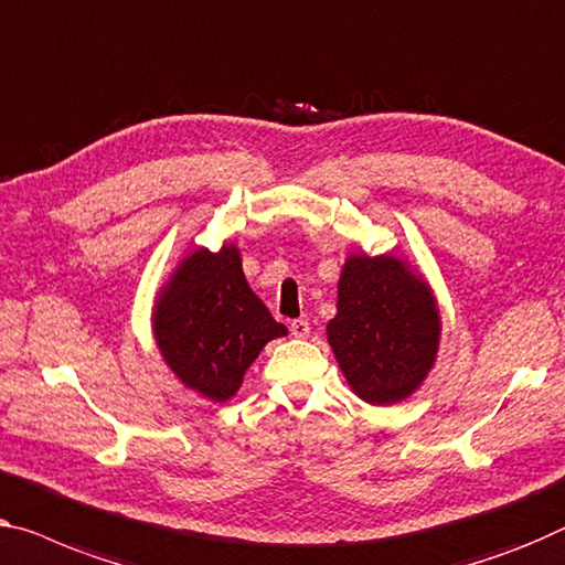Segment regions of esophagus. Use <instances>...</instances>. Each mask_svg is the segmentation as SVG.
I'll return each instance as SVG.
<instances>
[{"mask_svg":"<svg viewBox=\"0 0 565 565\" xmlns=\"http://www.w3.org/2000/svg\"><path fill=\"white\" fill-rule=\"evenodd\" d=\"M291 334L297 337V340H305V337H309V322L307 319H294V322L289 324Z\"/></svg>","mask_w":565,"mask_h":565,"instance_id":"esophagus-1","label":"esophagus"}]
</instances>
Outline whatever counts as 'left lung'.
<instances>
[{
	"label": "left lung",
	"mask_w": 565,
	"mask_h": 565,
	"mask_svg": "<svg viewBox=\"0 0 565 565\" xmlns=\"http://www.w3.org/2000/svg\"><path fill=\"white\" fill-rule=\"evenodd\" d=\"M439 337L434 294L406 260L350 254L327 340L358 398L370 406L406 401L434 367Z\"/></svg>",
	"instance_id": "1"
}]
</instances>
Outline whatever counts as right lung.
<instances>
[{
  "mask_svg": "<svg viewBox=\"0 0 565 565\" xmlns=\"http://www.w3.org/2000/svg\"><path fill=\"white\" fill-rule=\"evenodd\" d=\"M151 322L172 373L215 403L233 398L264 344L286 334L250 291L233 243L184 256L159 291Z\"/></svg>",
  "mask_w": 565,
  "mask_h": 565,
  "instance_id": "right-lung-1",
  "label": "right lung"
}]
</instances>
